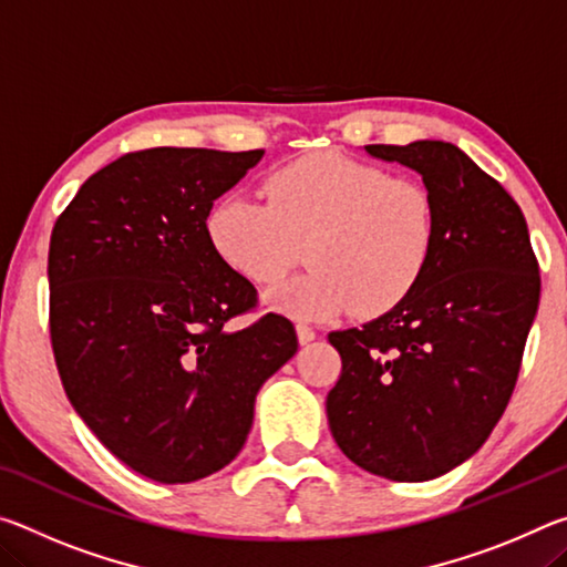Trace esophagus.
Listing matches in <instances>:
<instances>
[{"label": "esophagus", "mask_w": 567, "mask_h": 567, "mask_svg": "<svg viewBox=\"0 0 567 567\" xmlns=\"http://www.w3.org/2000/svg\"><path fill=\"white\" fill-rule=\"evenodd\" d=\"M297 340H300V344H310L315 340V330L310 328V324H305V322L297 324Z\"/></svg>", "instance_id": "1"}]
</instances>
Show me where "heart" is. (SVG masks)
I'll list each match as a JSON object with an SVG mask.
<instances>
[{
    "mask_svg": "<svg viewBox=\"0 0 567 567\" xmlns=\"http://www.w3.org/2000/svg\"><path fill=\"white\" fill-rule=\"evenodd\" d=\"M262 197H225L207 237L229 270L272 285L300 257L310 270L275 290L297 320L362 318L400 305L425 277L437 247V203L415 177L338 150L307 152L262 179Z\"/></svg>",
    "mask_w": 567,
    "mask_h": 567,
    "instance_id": "1",
    "label": "heart"
}]
</instances>
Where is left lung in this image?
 Here are the masks:
<instances>
[{
  "instance_id": "1",
  "label": "left lung",
  "mask_w": 567,
  "mask_h": 567,
  "mask_svg": "<svg viewBox=\"0 0 567 567\" xmlns=\"http://www.w3.org/2000/svg\"><path fill=\"white\" fill-rule=\"evenodd\" d=\"M364 150L420 172L437 203V247L400 305L328 334L342 372L324 408L354 465L422 483L475 455L503 417L540 272L520 207L463 150L437 140Z\"/></svg>"
}]
</instances>
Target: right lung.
<instances>
[{"instance_id":"right-lung-1","label":"right lung","mask_w":567,"mask_h":567,"mask_svg":"<svg viewBox=\"0 0 567 567\" xmlns=\"http://www.w3.org/2000/svg\"><path fill=\"white\" fill-rule=\"evenodd\" d=\"M265 150L152 147L84 182L50 239V334L76 415L134 473L195 483L233 463L262 382L297 352L292 322L207 237L213 203Z\"/></svg>"}]
</instances>
